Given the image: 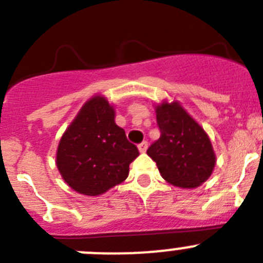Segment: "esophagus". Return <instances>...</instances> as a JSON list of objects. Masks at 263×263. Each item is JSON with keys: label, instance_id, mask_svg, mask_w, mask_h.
<instances>
[{"label": "esophagus", "instance_id": "obj_1", "mask_svg": "<svg viewBox=\"0 0 263 263\" xmlns=\"http://www.w3.org/2000/svg\"><path fill=\"white\" fill-rule=\"evenodd\" d=\"M147 147H148V143L146 142V141H143L142 143H139V145H138V150H139V152H141V153H142V154H143V153H146V150H147Z\"/></svg>", "mask_w": 263, "mask_h": 263}]
</instances>
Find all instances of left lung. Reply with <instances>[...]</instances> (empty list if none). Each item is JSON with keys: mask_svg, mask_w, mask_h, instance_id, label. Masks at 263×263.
<instances>
[{"mask_svg": "<svg viewBox=\"0 0 263 263\" xmlns=\"http://www.w3.org/2000/svg\"><path fill=\"white\" fill-rule=\"evenodd\" d=\"M160 137L147 150L162 178L179 188H196L216 164L212 143L203 126L178 101L155 105Z\"/></svg>", "mask_w": 263, "mask_h": 263, "instance_id": "left-lung-1", "label": "left lung"}]
</instances>
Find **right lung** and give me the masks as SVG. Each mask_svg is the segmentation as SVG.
Returning <instances> with one entry per match:
<instances>
[{
    "mask_svg": "<svg viewBox=\"0 0 263 263\" xmlns=\"http://www.w3.org/2000/svg\"><path fill=\"white\" fill-rule=\"evenodd\" d=\"M115 117V108L106 97L96 95L81 106L63 133L57 150V167L73 191L99 196L129 175V164L139 152L127 141Z\"/></svg>",
    "mask_w": 263,
    "mask_h": 263,
    "instance_id": "add662e5",
    "label": "right lung"
}]
</instances>
